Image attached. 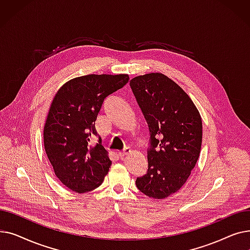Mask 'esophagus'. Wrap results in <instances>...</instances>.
I'll return each mask as SVG.
<instances>
[{"instance_id":"34e87169","label":"esophagus","mask_w":250,"mask_h":250,"mask_svg":"<svg viewBox=\"0 0 250 250\" xmlns=\"http://www.w3.org/2000/svg\"><path fill=\"white\" fill-rule=\"evenodd\" d=\"M130 152V150H129V148H125L122 152H120V153H118V156H120L121 157V158H124V157L125 156V155H127L128 153Z\"/></svg>"}]
</instances>
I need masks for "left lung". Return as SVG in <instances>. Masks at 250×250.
<instances>
[{"label": "left lung", "mask_w": 250, "mask_h": 250, "mask_svg": "<svg viewBox=\"0 0 250 250\" xmlns=\"http://www.w3.org/2000/svg\"><path fill=\"white\" fill-rule=\"evenodd\" d=\"M148 124V170L137 188L153 199H165L185 185L199 159L203 125L199 110L171 79L160 73L129 82Z\"/></svg>", "instance_id": "left-lung-1"}]
</instances>
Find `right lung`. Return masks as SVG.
Listing matches in <instances>:
<instances>
[{"label":"right lung","instance_id":"right-lung-1","mask_svg":"<svg viewBox=\"0 0 250 250\" xmlns=\"http://www.w3.org/2000/svg\"><path fill=\"white\" fill-rule=\"evenodd\" d=\"M128 80L125 74L78 77L62 85L52 100L43 129L44 149L57 177L71 190H93L108 173L111 161L95 121L105 98Z\"/></svg>","mask_w":250,"mask_h":250}]
</instances>
